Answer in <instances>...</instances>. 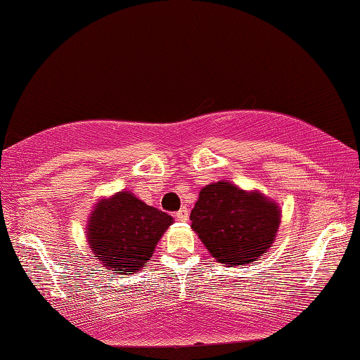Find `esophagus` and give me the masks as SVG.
Wrapping results in <instances>:
<instances>
[{"label": "esophagus", "instance_id": "obj_1", "mask_svg": "<svg viewBox=\"0 0 360 360\" xmlns=\"http://www.w3.org/2000/svg\"><path fill=\"white\" fill-rule=\"evenodd\" d=\"M176 218H178L179 221H187V218H189V210H187L186 207H182L181 210L176 213Z\"/></svg>", "mask_w": 360, "mask_h": 360}]
</instances>
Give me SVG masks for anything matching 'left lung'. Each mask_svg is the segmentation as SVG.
<instances>
[{
	"label": "left lung",
	"instance_id": "8db88e82",
	"mask_svg": "<svg viewBox=\"0 0 360 360\" xmlns=\"http://www.w3.org/2000/svg\"><path fill=\"white\" fill-rule=\"evenodd\" d=\"M191 221L213 259L224 266H239L260 259L271 248L281 208L260 191L218 181L198 192Z\"/></svg>",
	"mask_w": 360,
	"mask_h": 360
}]
</instances>
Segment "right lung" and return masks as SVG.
<instances>
[{"instance_id": "obj_1", "label": "right lung", "mask_w": 360, "mask_h": 360, "mask_svg": "<svg viewBox=\"0 0 360 360\" xmlns=\"http://www.w3.org/2000/svg\"><path fill=\"white\" fill-rule=\"evenodd\" d=\"M173 218L147 205L131 191L95 203L87 223L90 252L111 275H132L147 264Z\"/></svg>"}]
</instances>
